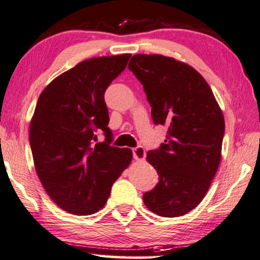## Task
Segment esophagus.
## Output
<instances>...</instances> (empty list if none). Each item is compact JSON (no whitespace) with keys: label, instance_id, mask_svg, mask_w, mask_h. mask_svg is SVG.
Segmentation results:
<instances>
[{"label":"esophagus","instance_id":"obj_1","mask_svg":"<svg viewBox=\"0 0 260 260\" xmlns=\"http://www.w3.org/2000/svg\"><path fill=\"white\" fill-rule=\"evenodd\" d=\"M145 156L146 153L143 146H137V148L134 149V158L136 160H144Z\"/></svg>","mask_w":260,"mask_h":260}]
</instances>
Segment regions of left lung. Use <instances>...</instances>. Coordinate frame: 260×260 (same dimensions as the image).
Returning a JSON list of instances; mask_svg holds the SVG:
<instances>
[{"label": "left lung", "instance_id": "8db88e82", "mask_svg": "<svg viewBox=\"0 0 260 260\" xmlns=\"http://www.w3.org/2000/svg\"><path fill=\"white\" fill-rule=\"evenodd\" d=\"M129 69L144 86L153 122L169 127L160 149L146 155L159 182L143 201L158 216H183L203 201L219 167L223 111L208 82L187 63L137 54Z\"/></svg>", "mask_w": 260, "mask_h": 260}]
</instances>
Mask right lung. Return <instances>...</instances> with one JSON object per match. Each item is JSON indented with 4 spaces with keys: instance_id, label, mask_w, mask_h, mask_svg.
I'll return each instance as SVG.
<instances>
[{
    "instance_id": "right-lung-1",
    "label": "right lung",
    "mask_w": 260,
    "mask_h": 260,
    "mask_svg": "<svg viewBox=\"0 0 260 260\" xmlns=\"http://www.w3.org/2000/svg\"><path fill=\"white\" fill-rule=\"evenodd\" d=\"M130 54L85 59L49 83L37 101L29 139L36 174L52 201L78 216L100 211L112 184L133 160L130 149L110 146L104 92ZM105 142L93 144L95 131Z\"/></svg>"
}]
</instances>
